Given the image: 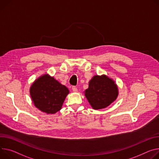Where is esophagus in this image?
<instances>
[{"mask_svg": "<svg viewBox=\"0 0 159 159\" xmlns=\"http://www.w3.org/2000/svg\"><path fill=\"white\" fill-rule=\"evenodd\" d=\"M72 91H73L74 93H77V88L75 87V86H73V87H72Z\"/></svg>", "mask_w": 159, "mask_h": 159, "instance_id": "1", "label": "esophagus"}]
</instances>
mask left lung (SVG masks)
I'll use <instances>...</instances> for the list:
<instances>
[{
	"mask_svg": "<svg viewBox=\"0 0 159 159\" xmlns=\"http://www.w3.org/2000/svg\"><path fill=\"white\" fill-rule=\"evenodd\" d=\"M119 94L116 84L105 75H94L89 82L85 96L94 110L103 109L117 99Z\"/></svg>",
	"mask_w": 159,
	"mask_h": 159,
	"instance_id": "8db88e82",
	"label": "left lung"
}]
</instances>
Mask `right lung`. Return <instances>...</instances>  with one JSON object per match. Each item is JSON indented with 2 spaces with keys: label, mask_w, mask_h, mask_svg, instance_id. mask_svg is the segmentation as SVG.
<instances>
[{
  "label": "right lung",
  "mask_w": 159,
  "mask_h": 159,
  "mask_svg": "<svg viewBox=\"0 0 159 159\" xmlns=\"http://www.w3.org/2000/svg\"><path fill=\"white\" fill-rule=\"evenodd\" d=\"M30 93L34 105L39 110L53 114L61 110L69 90L53 77L44 74L32 84Z\"/></svg>",
  "instance_id": "1"
}]
</instances>
